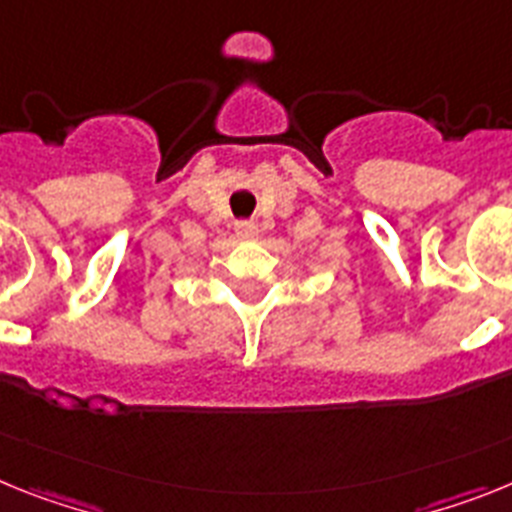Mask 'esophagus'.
Instances as JSON below:
<instances>
[{
	"mask_svg": "<svg viewBox=\"0 0 512 512\" xmlns=\"http://www.w3.org/2000/svg\"><path fill=\"white\" fill-rule=\"evenodd\" d=\"M234 229H237L239 239H252L257 234L255 221H237V224H234Z\"/></svg>",
	"mask_w": 512,
	"mask_h": 512,
	"instance_id": "34e87169",
	"label": "esophagus"
}]
</instances>
